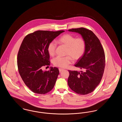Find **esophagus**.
Segmentation results:
<instances>
[{
	"mask_svg": "<svg viewBox=\"0 0 122 122\" xmlns=\"http://www.w3.org/2000/svg\"><path fill=\"white\" fill-rule=\"evenodd\" d=\"M58 70H59V72H61L62 71H63L64 69H61V68H59L58 69Z\"/></svg>",
	"mask_w": 122,
	"mask_h": 122,
	"instance_id": "obj_1",
	"label": "esophagus"
}]
</instances>
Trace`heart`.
Wrapping results in <instances>:
<instances>
[{
    "label": "heart",
    "mask_w": 122,
    "mask_h": 122,
    "mask_svg": "<svg viewBox=\"0 0 122 122\" xmlns=\"http://www.w3.org/2000/svg\"><path fill=\"white\" fill-rule=\"evenodd\" d=\"M58 43L67 47L65 55L62 57L58 56L54 58L52 63L55 66L66 68L72 62V58L76 61L81 58L85 53L86 48V42L82 37L76 38L74 35L66 34L58 38ZM57 45L54 41L49 43L47 50L49 54L53 56L56 51Z\"/></svg>",
    "instance_id": "1"
}]
</instances>
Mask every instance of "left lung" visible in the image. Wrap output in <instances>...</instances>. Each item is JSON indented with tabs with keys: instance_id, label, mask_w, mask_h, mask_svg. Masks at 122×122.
I'll return each mask as SVG.
<instances>
[{
	"instance_id": "obj_1",
	"label": "left lung",
	"mask_w": 122,
	"mask_h": 122,
	"mask_svg": "<svg viewBox=\"0 0 122 122\" xmlns=\"http://www.w3.org/2000/svg\"><path fill=\"white\" fill-rule=\"evenodd\" d=\"M68 30L81 35L86 42V48L83 56L75 64L84 71L79 72L69 70L68 84L76 93L86 95L93 92L102 78L105 66L104 49L98 37L92 30L84 27Z\"/></svg>"
}]
</instances>
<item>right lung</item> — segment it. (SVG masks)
Wrapping results in <instances>:
<instances>
[{
    "label": "right lung",
    "instance_id": "right-lung-1",
    "mask_svg": "<svg viewBox=\"0 0 122 122\" xmlns=\"http://www.w3.org/2000/svg\"><path fill=\"white\" fill-rule=\"evenodd\" d=\"M64 31L37 30L24 38L18 53V69L25 85L34 93L46 94L55 84L58 69L51 67L43 71L42 68L50 65L47 50L49 43Z\"/></svg>",
    "mask_w": 122,
    "mask_h": 122
}]
</instances>
